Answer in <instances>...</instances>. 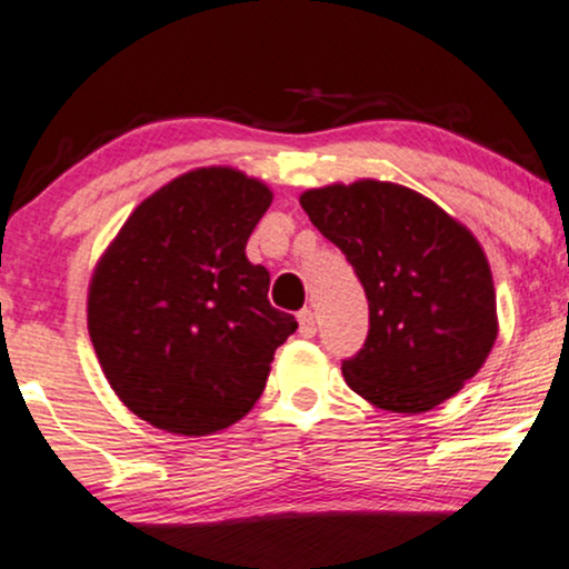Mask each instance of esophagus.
Here are the masks:
<instances>
[{"instance_id":"1","label":"esophagus","mask_w":569,"mask_h":569,"mask_svg":"<svg viewBox=\"0 0 569 569\" xmlns=\"http://www.w3.org/2000/svg\"><path fill=\"white\" fill-rule=\"evenodd\" d=\"M298 333H301L303 338H311L317 333V319H315V311H311V309L298 311Z\"/></svg>"}]
</instances>
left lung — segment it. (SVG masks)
<instances>
[{
    "label": "left lung",
    "mask_w": 569,
    "mask_h": 569,
    "mask_svg": "<svg viewBox=\"0 0 569 569\" xmlns=\"http://www.w3.org/2000/svg\"><path fill=\"white\" fill-rule=\"evenodd\" d=\"M301 207L368 298L366 343L341 360L347 385L385 411L422 413L473 379L497 338L495 284L473 233L392 182L309 190Z\"/></svg>",
    "instance_id": "8db88e82"
}]
</instances>
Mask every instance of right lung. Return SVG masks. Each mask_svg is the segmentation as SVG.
Instances as JSON below:
<instances>
[{
	"label": "right lung",
	"mask_w": 569,
	"mask_h": 569,
	"mask_svg": "<svg viewBox=\"0 0 569 569\" xmlns=\"http://www.w3.org/2000/svg\"><path fill=\"white\" fill-rule=\"evenodd\" d=\"M271 190L233 169L177 177L139 203L96 266L88 333L118 398L144 422L209 436L263 392L296 317L268 303L247 241Z\"/></svg>",
	"instance_id": "obj_1"
}]
</instances>
